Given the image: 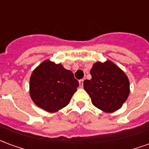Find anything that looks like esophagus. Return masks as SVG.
Segmentation results:
<instances>
[{
	"label": "esophagus",
	"mask_w": 149,
	"mask_h": 149,
	"mask_svg": "<svg viewBox=\"0 0 149 149\" xmlns=\"http://www.w3.org/2000/svg\"><path fill=\"white\" fill-rule=\"evenodd\" d=\"M83 82H84V80H83V79H81V80H80V81H79V83H80V86H81V88L83 87Z\"/></svg>",
	"instance_id": "1"
}]
</instances>
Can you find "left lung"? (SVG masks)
Here are the masks:
<instances>
[{"label":"left lung","mask_w":149,"mask_h":149,"mask_svg":"<svg viewBox=\"0 0 149 149\" xmlns=\"http://www.w3.org/2000/svg\"><path fill=\"white\" fill-rule=\"evenodd\" d=\"M91 80L84 88L94 106L106 112L118 110L129 94V81L124 72L112 62H97L91 69Z\"/></svg>","instance_id":"obj_1"}]
</instances>
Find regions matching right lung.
<instances>
[{
  "mask_svg": "<svg viewBox=\"0 0 149 149\" xmlns=\"http://www.w3.org/2000/svg\"><path fill=\"white\" fill-rule=\"evenodd\" d=\"M78 86L77 80L71 71L48 60L31 75L30 96L37 106L54 112L69 103Z\"/></svg>",
  "mask_w": 149,
  "mask_h": 149,
  "instance_id": "obj_1",
  "label": "right lung"
}]
</instances>
